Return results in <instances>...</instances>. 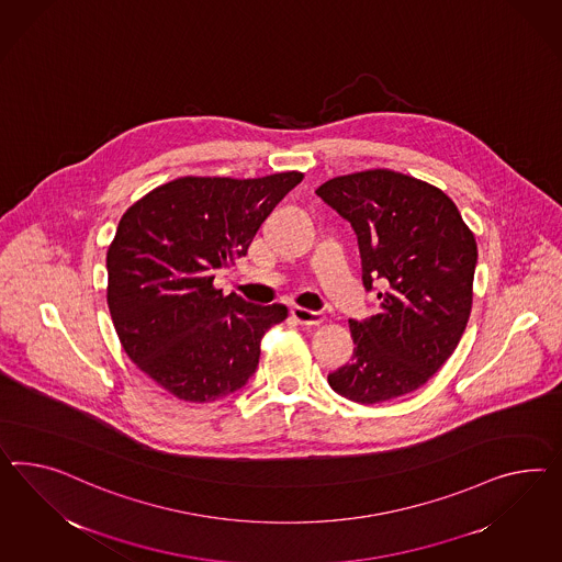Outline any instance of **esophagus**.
<instances>
[{"mask_svg":"<svg viewBox=\"0 0 562 562\" xmlns=\"http://www.w3.org/2000/svg\"><path fill=\"white\" fill-rule=\"evenodd\" d=\"M290 315H292V319L296 321V323L308 325V327L323 323V315L315 313V311H308V308H301V306H294V308L290 311Z\"/></svg>","mask_w":562,"mask_h":562,"instance_id":"esophagus-1","label":"esophagus"}]
</instances>
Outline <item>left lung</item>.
I'll use <instances>...</instances> for the list:
<instances>
[{"instance_id":"1","label":"left lung","mask_w":562,"mask_h":562,"mask_svg":"<svg viewBox=\"0 0 562 562\" xmlns=\"http://www.w3.org/2000/svg\"><path fill=\"white\" fill-rule=\"evenodd\" d=\"M317 196L358 235L366 289L382 280L379 313L349 321L351 362L327 380L349 401L374 405L424 386L454 353L472 308L476 241L454 202L393 169L321 183Z\"/></svg>"}]
</instances>
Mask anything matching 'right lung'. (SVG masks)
<instances>
[{
	"label": "right lung",
	"instance_id": "obj_1",
	"mask_svg": "<svg viewBox=\"0 0 562 562\" xmlns=\"http://www.w3.org/2000/svg\"><path fill=\"white\" fill-rule=\"evenodd\" d=\"M303 178L186 176L122 214L106 254L110 317L126 356L169 395L211 403L256 372L261 337L289 308L225 296L214 289V272L247 254L261 223Z\"/></svg>",
	"mask_w": 562,
	"mask_h": 562
}]
</instances>
